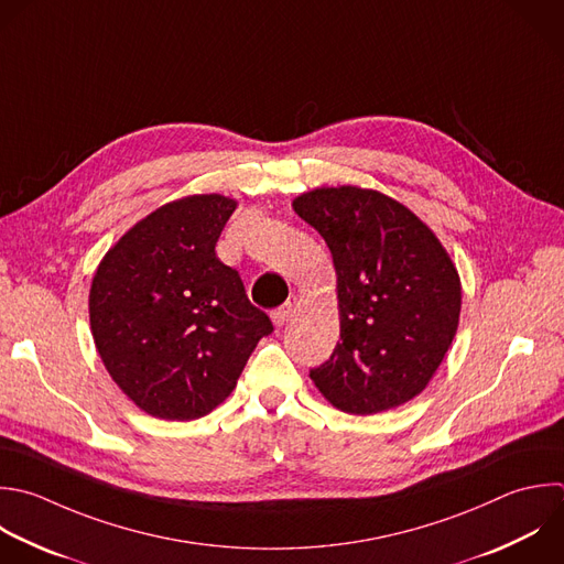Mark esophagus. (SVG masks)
<instances>
[{"label": "esophagus", "mask_w": 564, "mask_h": 564, "mask_svg": "<svg viewBox=\"0 0 564 564\" xmlns=\"http://www.w3.org/2000/svg\"><path fill=\"white\" fill-rule=\"evenodd\" d=\"M291 315H293V302H284L282 306H278V308L271 311V319H273L278 326H284V324L291 319Z\"/></svg>", "instance_id": "1"}]
</instances>
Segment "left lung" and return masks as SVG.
I'll return each instance as SVG.
<instances>
[{"label":"left lung","mask_w":564,"mask_h":564,"mask_svg":"<svg viewBox=\"0 0 564 564\" xmlns=\"http://www.w3.org/2000/svg\"><path fill=\"white\" fill-rule=\"evenodd\" d=\"M326 240L337 273L339 341L311 370L341 412L377 414L414 399L458 328L460 280L408 207L375 189L319 187L293 200Z\"/></svg>","instance_id":"obj_1"}]
</instances>
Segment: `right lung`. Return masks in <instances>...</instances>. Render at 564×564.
<instances>
[{"label":"right lung","instance_id":"obj_1","mask_svg":"<svg viewBox=\"0 0 564 564\" xmlns=\"http://www.w3.org/2000/svg\"><path fill=\"white\" fill-rule=\"evenodd\" d=\"M238 203L196 194L139 220L101 260L90 328L117 386L148 414L192 421L220 405L273 330L216 242Z\"/></svg>","mask_w":564,"mask_h":564}]
</instances>
